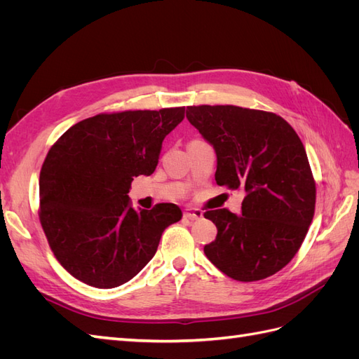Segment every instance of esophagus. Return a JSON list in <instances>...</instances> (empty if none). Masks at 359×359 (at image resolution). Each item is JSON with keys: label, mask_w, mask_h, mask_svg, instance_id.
I'll return each mask as SVG.
<instances>
[{"label": "esophagus", "mask_w": 359, "mask_h": 359, "mask_svg": "<svg viewBox=\"0 0 359 359\" xmlns=\"http://www.w3.org/2000/svg\"><path fill=\"white\" fill-rule=\"evenodd\" d=\"M184 217L189 220H199L203 217V212L198 208H187L186 211H184Z\"/></svg>", "instance_id": "1"}]
</instances>
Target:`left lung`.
I'll use <instances>...</instances> for the list:
<instances>
[{"label":"left lung","mask_w":359,"mask_h":359,"mask_svg":"<svg viewBox=\"0 0 359 359\" xmlns=\"http://www.w3.org/2000/svg\"><path fill=\"white\" fill-rule=\"evenodd\" d=\"M187 119L215 151V182L245 193L240 215L203 214L217 226L206 257L233 280L276 274L297 255L316 203L301 139L276 114L231 104L187 106Z\"/></svg>","instance_id":"obj_1"}]
</instances>
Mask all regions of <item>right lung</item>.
<instances>
[{
    "label": "right lung",
    "instance_id": "add662e5",
    "mask_svg": "<svg viewBox=\"0 0 359 359\" xmlns=\"http://www.w3.org/2000/svg\"><path fill=\"white\" fill-rule=\"evenodd\" d=\"M186 107L100 114L72 126L40 170V222L58 262L83 283L111 289L154 257L175 203L135 210L132 181L156 170L163 139Z\"/></svg>",
    "mask_w": 359,
    "mask_h": 359
}]
</instances>
